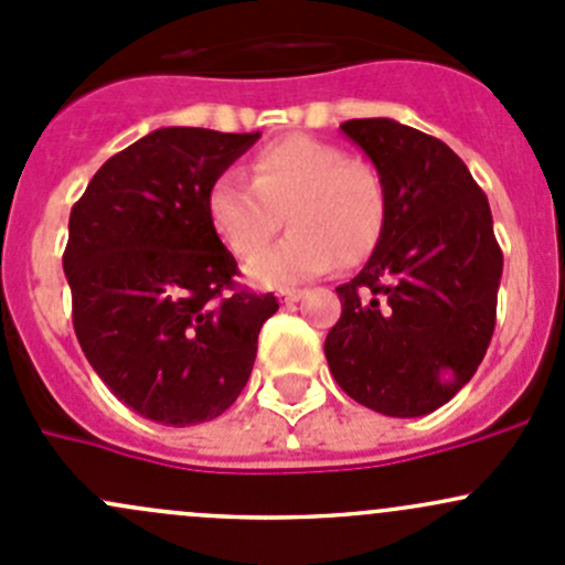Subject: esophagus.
Returning a JSON list of instances; mask_svg holds the SVG:
<instances>
[{"mask_svg":"<svg viewBox=\"0 0 565 565\" xmlns=\"http://www.w3.org/2000/svg\"><path fill=\"white\" fill-rule=\"evenodd\" d=\"M300 298H303V289H281V292H278V300H281V303H298Z\"/></svg>","mask_w":565,"mask_h":565,"instance_id":"obj_1","label":"esophagus"}]
</instances>
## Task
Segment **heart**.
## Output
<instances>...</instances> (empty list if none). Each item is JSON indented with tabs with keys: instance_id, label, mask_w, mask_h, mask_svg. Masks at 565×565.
Instances as JSON below:
<instances>
[{
	"instance_id": "obj_1",
	"label": "heart",
	"mask_w": 565,
	"mask_h": 565,
	"mask_svg": "<svg viewBox=\"0 0 565 565\" xmlns=\"http://www.w3.org/2000/svg\"><path fill=\"white\" fill-rule=\"evenodd\" d=\"M250 174L254 182L237 172L215 177L204 210L235 256L259 254L287 215L292 232L246 265L254 287H292L335 262L361 265L377 248L388 215L385 185L369 163L352 161L339 145L289 136L262 147Z\"/></svg>"
}]
</instances>
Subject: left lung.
<instances>
[{"instance_id": "obj_1", "label": "left lung", "mask_w": 565, "mask_h": 565, "mask_svg": "<svg viewBox=\"0 0 565 565\" xmlns=\"http://www.w3.org/2000/svg\"><path fill=\"white\" fill-rule=\"evenodd\" d=\"M341 130L377 169L388 215L363 270L335 287L341 319L324 358L358 404L418 418L451 402L487 355L503 250L487 196L446 141L388 117Z\"/></svg>"}]
</instances>
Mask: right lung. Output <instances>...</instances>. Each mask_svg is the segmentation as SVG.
Wrapping results in <instances>:
<instances>
[{"label":"right lung","mask_w":565,"mask_h":565,"mask_svg":"<svg viewBox=\"0 0 565 565\" xmlns=\"http://www.w3.org/2000/svg\"><path fill=\"white\" fill-rule=\"evenodd\" d=\"M259 134L158 128L111 156L73 204L62 256L89 366L141 418H218L246 388L273 295L235 289L207 188Z\"/></svg>","instance_id":"right-lung-1"}]
</instances>
